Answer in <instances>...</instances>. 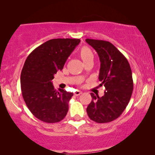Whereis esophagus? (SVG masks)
<instances>
[{
    "mask_svg": "<svg viewBox=\"0 0 155 155\" xmlns=\"http://www.w3.org/2000/svg\"><path fill=\"white\" fill-rule=\"evenodd\" d=\"M81 94H82V92H81V91H79V90L75 91V92H74V94H75V96H79V95Z\"/></svg>",
    "mask_w": 155,
    "mask_h": 155,
    "instance_id": "1",
    "label": "esophagus"
}]
</instances>
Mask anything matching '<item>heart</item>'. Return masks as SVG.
Instances as JSON below:
<instances>
[{
	"label": "heart",
	"mask_w": 155,
	"mask_h": 155,
	"mask_svg": "<svg viewBox=\"0 0 155 155\" xmlns=\"http://www.w3.org/2000/svg\"><path fill=\"white\" fill-rule=\"evenodd\" d=\"M80 56L81 57L82 60L84 63H86L87 61L93 60L94 59V54L92 50L87 46H82L80 50Z\"/></svg>",
	"instance_id": "b5f03b06"
}]
</instances>
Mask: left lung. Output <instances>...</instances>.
I'll use <instances>...</instances> for the list:
<instances>
[{"label":"left lung","instance_id":"left-lung-1","mask_svg":"<svg viewBox=\"0 0 155 155\" xmlns=\"http://www.w3.org/2000/svg\"><path fill=\"white\" fill-rule=\"evenodd\" d=\"M94 48L101 62L99 80L105 87L104 95L90 93L92 101L87 108L91 120L104 124L121 115L130 101L133 90L132 71L128 60L109 41L87 39Z\"/></svg>","mask_w":155,"mask_h":155}]
</instances>
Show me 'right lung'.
Wrapping results in <instances>:
<instances>
[{
  "label": "right lung",
  "mask_w": 155,
  "mask_h": 155,
  "mask_svg": "<svg viewBox=\"0 0 155 155\" xmlns=\"http://www.w3.org/2000/svg\"><path fill=\"white\" fill-rule=\"evenodd\" d=\"M80 42L79 39L48 40L32 51L25 61L20 76L22 97L31 113L41 121L57 123L66 116L73 94L57 91L52 80Z\"/></svg>",
  "instance_id": "right-lung-1"
}]
</instances>
